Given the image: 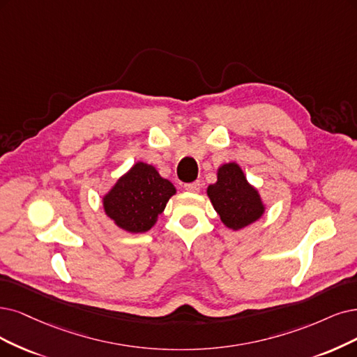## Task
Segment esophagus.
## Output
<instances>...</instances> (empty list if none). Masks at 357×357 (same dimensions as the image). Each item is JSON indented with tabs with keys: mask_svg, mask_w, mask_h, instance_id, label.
Returning <instances> with one entry per match:
<instances>
[{
	"mask_svg": "<svg viewBox=\"0 0 357 357\" xmlns=\"http://www.w3.org/2000/svg\"><path fill=\"white\" fill-rule=\"evenodd\" d=\"M183 188L188 192H199L200 191V182H190V183H183Z\"/></svg>",
	"mask_w": 357,
	"mask_h": 357,
	"instance_id": "1",
	"label": "esophagus"
}]
</instances>
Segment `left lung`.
Returning a JSON list of instances; mask_svg holds the SVG:
<instances>
[{
	"mask_svg": "<svg viewBox=\"0 0 357 357\" xmlns=\"http://www.w3.org/2000/svg\"><path fill=\"white\" fill-rule=\"evenodd\" d=\"M207 197L223 225L240 231L266 213V204L259 190L247 181L236 162L223 163L218 169V181L207 187Z\"/></svg>",
	"mask_w": 357,
	"mask_h": 357,
	"instance_id": "left-lung-1",
	"label": "left lung"
}]
</instances>
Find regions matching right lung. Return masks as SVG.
<instances>
[{"instance_id":"1","label":"right lung","mask_w":357,"mask_h":357,"mask_svg":"<svg viewBox=\"0 0 357 357\" xmlns=\"http://www.w3.org/2000/svg\"><path fill=\"white\" fill-rule=\"evenodd\" d=\"M176 188L158 170L145 162L134 163L102 194L104 213L114 225L129 234L150 231Z\"/></svg>"}]
</instances>
